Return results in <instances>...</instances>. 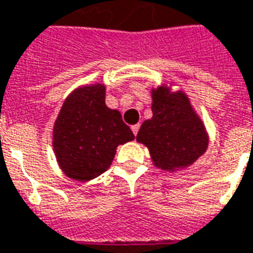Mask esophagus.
I'll return each instance as SVG.
<instances>
[{
	"label": "esophagus",
	"instance_id": "1",
	"mask_svg": "<svg viewBox=\"0 0 253 253\" xmlns=\"http://www.w3.org/2000/svg\"><path fill=\"white\" fill-rule=\"evenodd\" d=\"M139 129H140V125H139V124L132 125V132H133L134 136H136V134H137V132H139Z\"/></svg>",
	"mask_w": 253,
	"mask_h": 253
}]
</instances>
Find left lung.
<instances>
[{"label": "left lung", "instance_id": "8db88e82", "mask_svg": "<svg viewBox=\"0 0 253 253\" xmlns=\"http://www.w3.org/2000/svg\"><path fill=\"white\" fill-rule=\"evenodd\" d=\"M136 140L149 149L154 165L165 171L193 165L209 143L187 95L166 86L152 90V119L141 124Z\"/></svg>", "mask_w": 253, "mask_h": 253}]
</instances>
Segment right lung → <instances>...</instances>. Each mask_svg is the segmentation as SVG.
Listing matches in <instances>:
<instances>
[{
  "instance_id": "add662e5",
  "label": "right lung",
  "mask_w": 253,
  "mask_h": 253,
  "mask_svg": "<svg viewBox=\"0 0 253 253\" xmlns=\"http://www.w3.org/2000/svg\"><path fill=\"white\" fill-rule=\"evenodd\" d=\"M53 149L68 178L86 180L105 172L120 144L134 139L119 110L105 104L104 84L74 90L53 125Z\"/></svg>"
}]
</instances>
